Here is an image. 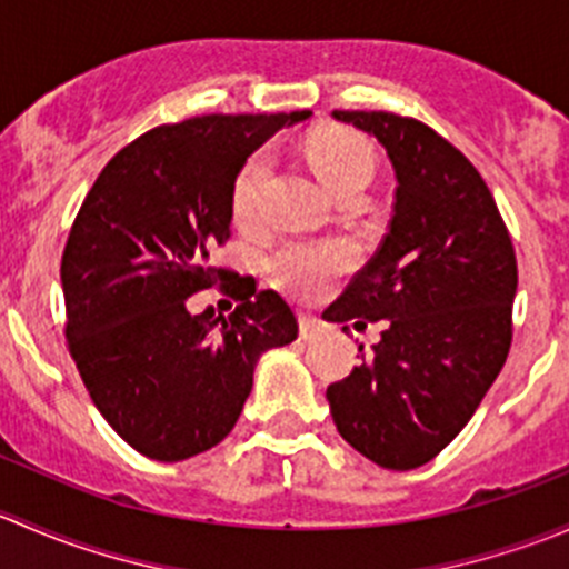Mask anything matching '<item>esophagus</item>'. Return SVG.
Here are the masks:
<instances>
[{"mask_svg":"<svg viewBox=\"0 0 569 569\" xmlns=\"http://www.w3.org/2000/svg\"><path fill=\"white\" fill-rule=\"evenodd\" d=\"M321 327H325V321H321L319 317H313V313H300V336L302 338L317 336Z\"/></svg>","mask_w":569,"mask_h":569,"instance_id":"obj_1","label":"esophagus"}]
</instances>
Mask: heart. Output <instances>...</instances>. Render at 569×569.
I'll return each instance as SVG.
<instances>
[{"label":"heart","instance_id":"1","mask_svg":"<svg viewBox=\"0 0 569 569\" xmlns=\"http://www.w3.org/2000/svg\"><path fill=\"white\" fill-rule=\"evenodd\" d=\"M306 153L317 176L336 194L349 192V189H363L375 176V151L352 129L325 126V129L311 131L306 140ZM263 173H267V153H252L233 181L231 206L233 217L242 226L256 220L258 187H261ZM349 261H352V256L343 244L291 242L272 258V272L283 289L311 297L325 289L336 274H341L349 267Z\"/></svg>","mask_w":569,"mask_h":569}]
</instances>
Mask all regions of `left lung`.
Segmentation results:
<instances>
[{
  "instance_id": "left-lung-1",
  "label": "left lung",
  "mask_w": 569,
  "mask_h": 569,
  "mask_svg": "<svg viewBox=\"0 0 569 569\" xmlns=\"http://www.w3.org/2000/svg\"><path fill=\"white\" fill-rule=\"evenodd\" d=\"M332 118L380 140L396 194L380 250L325 311L347 332L386 330L327 401L355 451L412 470L462 432L507 363L518 261L485 178L438 131L393 112Z\"/></svg>"
}]
</instances>
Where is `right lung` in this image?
Wrapping results in <instances>:
<instances>
[{
  "instance_id": "add662e5",
  "label": "right lung",
  "mask_w": 569,
  "mask_h": 569,
  "mask_svg": "<svg viewBox=\"0 0 569 569\" xmlns=\"http://www.w3.org/2000/svg\"><path fill=\"white\" fill-rule=\"evenodd\" d=\"M311 112L200 114L114 153L84 198L66 252V341L90 399L140 455L178 462L239 421L258 358L297 338L278 291L231 317L187 300L226 283L211 252L231 237V189L258 146ZM228 291V283L222 286Z\"/></svg>"
}]
</instances>
